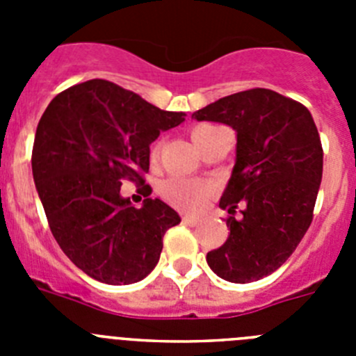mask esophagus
Masks as SVG:
<instances>
[{"instance_id":"obj_1","label":"esophagus","mask_w":356,"mask_h":356,"mask_svg":"<svg viewBox=\"0 0 356 356\" xmlns=\"http://www.w3.org/2000/svg\"><path fill=\"white\" fill-rule=\"evenodd\" d=\"M181 221H184L187 226H197V225H200V219H197V217H191V216H184V217H181Z\"/></svg>"}]
</instances>
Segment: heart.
<instances>
[{
	"instance_id": "heart-1",
	"label": "heart",
	"mask_w": 356,
	"mask_h": 356,
	"mask_svg": "<svg viewBox=\"0 0 356 356\" xmlns=\"http://www.w3.org/2000/svg\"><path fill=\"white\" fill-rule=\"evenodd\" d=\"M213 128L216 127H210V124L194 128V144L200 143L201 137L209 134L210 130H213ZM156 156H159V146L151 149V160H156ZM160 194L171 205L178 207L181 210H188V212H196V210H200L212 197L213 187L209 181L188 180V178H181V176H171V178L162 181V185H160Z\"/></svg>"
}]
</instances>
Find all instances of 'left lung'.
<instances>
[{
	"instance_id": "left-lung-1",
	"label": "left lung",
	"mask_w": 356,
	"mask_h": 356,
	"mask_svg": "<svg viewBox=\"0 0 356 356\" xmlns=\"http://www.w3.org/2000/svg\"><path fill=\"white\" fill-rule=\"evenodd\" d=\"M193 118L237 131V162L219 201L229 235L207 262L222 280L257 282L285 264L314 219L323 178L316 122L307 106L271 89L221 97Z\"/></svg>"
}]
</instances>
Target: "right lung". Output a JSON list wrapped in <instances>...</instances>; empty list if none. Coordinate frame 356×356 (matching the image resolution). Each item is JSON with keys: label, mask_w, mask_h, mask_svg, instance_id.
<instances>
[{"label": "right lung", "mask_w": 356, "mask_h": 356, "mask_svg": "<svg viewBox=\"0 0 356 356\" xmlns=\"http://www.w3.org/2000/svg\"><path fill=\"white\" fill-rule=\"evenodd\" d=\"M184 115L89 80L56 94L40 118L31 151L37 193L58 246L90 278L135 284L159 264L163 234L181 219L151 200L144 175L149 144ZM122 179L147 197L140 209L120 196Z\"/></svg>", "instance_id": "right-lung-1"}]
</instances>
